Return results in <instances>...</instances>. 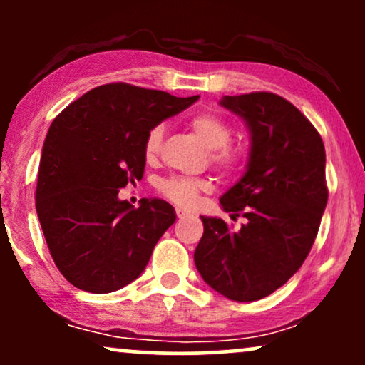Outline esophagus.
Returning <instances> with one entry per match:
<instances>
[{
    "label": "esophagus",
    "mask_w": 365,
    "mask_h": 365,
    "mask_svg": "<svg viewBox=\"0 0 365 365\" xmlns=\"http://www.w3.org/2000/svg\"><path fill=\"white\" fill-rule=\"evenodd\" d=\"M175 212H177V217H178V220H183V217H188V216H190V212L185 211V209H182V207H177V211H175Z\"/></svg>",
    "instance_id": "1"
}]
</instances>
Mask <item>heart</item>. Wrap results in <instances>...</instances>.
I'll list each match as a JSON object with an SVG mask.
<instances>
[{
	"label": "heart",
	"instance_id": "heart-1",
	"mask_svg": "<svg viewBox=\"0 0 365 365\" xmlns=\"http://www.w3.org/2000/svg\"><path fill=\"white\" fill-rule=\"evenodd\" d=\"M188 127L199 137L204 144L211 149L209 159L221 173H232L244 161V150L238 145H232L233 130L216 113H197L188 118ZM165 137V127L156 125L148 132L144 139V158L145 161H154L158 158ZM158 190L161 195L182 207H192L197 202L200 194L211 190V182L206 178H188V177H168L158 182Z\"/></svg>",
	"mask_w": 365,
	"mask_h": 365
}]
</instances>
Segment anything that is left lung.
Listing matches in <instances>:
<instances>
[{
  "label": "left lung",
  "instance_id": "obj_1",
  "mask_svg": "<svg viewBox=\"0 0 365 365\" xmlns=\"http://www.w3.org/2000/svg\"><path fill=\"white\" fill-rule=\"evenodd\" d=\"M220 104L250 132L244 177L220 199L247 223L232 232L221 217H200L194 261L212 290L254 302L283 287L311 252L328 202L326 150L311 121L282 96L250 92Z\"/></svg>",
  "mask_w": 365,
  "mask_h": 365
}]
</instances>
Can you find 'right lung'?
<instances>
[{"mask_svg":"<svg viewBox=\"0 0 365 365\" xmlns=\"http://www.w3.org/2000/svg\"><path fill=\"white\" fill-rule=\"evenodd\" d=\"M197 99L106 83L53 120L41 154L36 209L53 261L73 287L110 293L145 269L177 215L166 200L142 199L133 207L118 192L144 177L149 130Z\"/></svg>","mask_w":365,"mask_h":365,"instance_id":"obj_1","label":"right lung"}]
</instances>
